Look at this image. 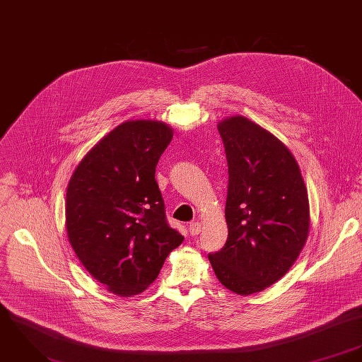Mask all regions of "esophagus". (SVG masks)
<instances>
[{
	"instance_id": "obj_1",
	"label": "esophagus",
	"mask_w": 362,
	"mask_h": 362,
	"mask_svg": "<svg viewBox=\"0 0 362 362\" xmlns=\"http://www.w3.org/2000/svg\"><path fill=\"white\" fill-rule=\"evenodd\" d=\"M189 232L192 236H197L201 232V223L200 222H193L189 225Z\"/></svg>"
}]
</instances>
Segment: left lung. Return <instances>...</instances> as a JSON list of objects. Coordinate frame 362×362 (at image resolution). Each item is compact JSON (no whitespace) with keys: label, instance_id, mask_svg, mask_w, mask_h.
I'll return each instance as SVG.
<instances>
[{"label":"left lung","instance_id":"8db88e82","mask_svg":"<svg viewBox=\"0 0 362 362\" xmlns=\"http://www.w3.org/2000/svg\"><path fill=\"white\" fill-rule=\"evenodd\" d=\"M229 186L225 247L209 254L226 288L250 296L281 279L310 233V202L300 166L267 129L245 117L218 122Z\"/></svg>","mask_w":362,"mask_h":362}]
</instances>
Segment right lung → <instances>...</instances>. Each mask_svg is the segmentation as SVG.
I'll use <instances>...</instances> for the list:
<instances>
[{
	"label": "right lung",
	"instance_id": "right-lung-1",
	"mask_svg": "<svg viewBox=\"0 0 362 362\" xmlns=\"http://www.w3.org/2000/svg\"><path fill=\"white\" fill-rule=\"evenodd\" d=\"M172 137L165 122H123L83 157L69 180V243L87 272L117 296L143 293L183 241L166 222L156 180Z\"/></svg>",
	"mask_w": 362,
	"mask_h": 362
}]
</instances>
